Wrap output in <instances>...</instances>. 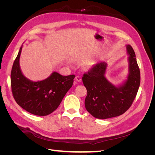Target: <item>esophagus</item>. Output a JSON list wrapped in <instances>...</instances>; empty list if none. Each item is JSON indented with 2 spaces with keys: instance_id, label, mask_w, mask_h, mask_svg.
<instances>
[{
  "instance_id": "obj_1",
  "label": "esophagus",
  "mask_w": 155,
  "mask_h": 155,
  "mask_svg": "<svg viewBox=\"0 0 155 155\" xmlns=\"http://www.w3.org/2000/svg\"><path fill=\"white\" fill-rule=\"evenodd\" d=\"M75 79H76V81L78 82H81V78L79 76H77L75 78Z\"/></svg>"
}]
</instances>
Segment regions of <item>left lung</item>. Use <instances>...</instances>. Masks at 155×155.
<instances>
[{
	"instance_id": "obj_1",
	"label": "left lung",
	"mask_w": 155,
	"mask_h": 155,
	"mask_svg": "<svg viewBox=\"0 0 155 155\" xmlns=\"http://www.w3.org/2000/svg\"><path fill=\"white\" fill-rule=\"evenodd\" d=\"M129 54V74L122 86L116 87L105 77L107 64L97 63L83 74L82 80L87 88L85 105L94 118L107 119L123 114L127 110L137 94L140 84V72L134 51L127 46Z\"/></svg>"
}]
</instances>
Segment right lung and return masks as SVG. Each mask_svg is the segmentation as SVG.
<instances>
[{"instance_id": "right-lung-1", "label": "right lung", "mask_w": 155, "mask_h": 155, "mask_svg": "<svg viewBox=\"0 0 155 155\" xmlns=\"http://www.w3.org/2000/svg\"><path fill=\"white\" fill-rule=\"evenodd\" d=\"M22 47L11 72V87L17 104L30 113L37 116L51 114L60 105L69 89L72 87L75 75L62 76L53 72L45 80L34 82L26 78L21 72L19 58Z\"/></svg>"}]
</instances>
